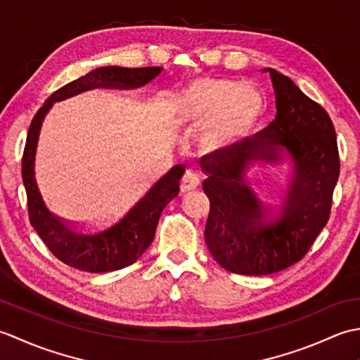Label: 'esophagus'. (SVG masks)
<instances>
[{"instance_id": "1", "label": "esophagus", "mask_w": 360, "mask_h": 360, "mask_svg": "<svg viewBox=\"0 0 360 360\" xmlns=\"http://www.w3.org/2000/svg\"><path fill=\"white\" fill-rule=\"evenodd\" d=\"M200 186V176H198L193 170H187L181 179V190L182 192H190Z\"/></svg>"}]
</instances>
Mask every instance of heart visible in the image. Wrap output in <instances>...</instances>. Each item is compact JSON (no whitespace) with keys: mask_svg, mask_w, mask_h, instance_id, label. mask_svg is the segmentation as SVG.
Wrapping results in <instances>:
<instances>
[{"mask_svg":"<svg viewBox=\"0 0 360 360\" xmlns=\"http://www.w3.org/2000/svg\"><path fill=\"white\" fill-rule=\"evenodd\" d=\"M264 98L240 82L198 79L179 97V119L192 127L210 121L201 134L209 151L232 147L246 136L263 114Z\"/></svg>","mask_w":360,"mask_h":360,"instance_id":"obj_1","label":"heart"}]
</instances>
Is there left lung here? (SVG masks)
<instances>
[{
	"mask_svg": "<svg viewBox=\"0 0 360 360\" xmlns=\"http://www.w3.org/2000/svg\"><path fill=\"white\" fill-rule=\"evenodd\" d=\"M269 71L277 116L244 143L202 162L210 201L204 238L215 262L240 275H267L307 255L331 213L340 160L328 112L286 75ZM286 150L295 179L277 206L250 188L245 170L254 160L274 162Z\"/></svg>",
	"mask_w": 360,
	"mask_h": 360,
	"instance_id": "8db88e82",
	"label": "left lung"
}]
</instances>
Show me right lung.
<instances>
[{"mask_svg":"<svg viewBox=\"0 0 360 360\" xmlns=\"http://www.w3.org/2000/svg\"><path fill=\"white\" fill-rule=\"evenodd\" d=\"M160 71L162 68L158 66L98 68L57 89L30 122L21 160L29 221L52 254L60 262L75 269L101 274L119 271L133 264L155 238L158 221L164 207L178 196L179 181L186 168L174 165L116 217L98 219L96 223H70L48 210L35 182L34 160L41 122L52 102L101 86L119 89L139 88L155 79Z\"/></svg>","mask_w":360,"mask_h":360,"instance_id":"obj_1","label":"right lung"}]
</instances>
